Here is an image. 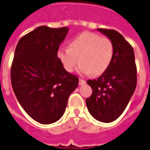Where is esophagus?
Here are the masks:
<instances>
[{
  "label": "esophagus",
  "mask_w": 150,
  "mask_h": 150,
  "mask_svg": "<svg viewBox=\"0 0 150 150\" xmlns=\"http://www.w3.org/2000/svg\"><path fill=\"white\" fill-rule=\"evenodd\" d=\"M85 83H86V82H85V80H83V79H79V85H83V84H84Z\"/></svg>",
  "instance_id": "34e87169"
}]
</instances>
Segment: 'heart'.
Wrapping results in <instances>:
<instances>
[{"instance_id": "1", "label": "heart", "mask_w": 150, "mask_h": 150, "mask_svg": "<svg viewBox=\"0 0 150 150\" xmlns=\"http://www.w3.org/2000/svg\"><path fill=\"white\" fill-rule=\"evenodd\" d=\"M114 47L108 38L93 33H83L70 42L69 48L57 51L58 60L64 69L72 72L79 62L78 71L81 75H100L109 68L112 62Z\"/></svg>"}]
</instances>
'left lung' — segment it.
<instances>
[{
    "label": "left lung",
    "instance_id": "1",
    "mask_svg": "<svg viewBox=\"0 0 150 150\" xmlns=\"http://www.w3.org/2000/svg\"><path fill=\"white\" fill-rule=\"evenodd\" d=\"M112 41L114 47L109 68L97 79L88 80L93 93L86 99L89 113L101 122L109 123L117 119L135 92L137 83L134 50L116 30L98 28Z\"/></svg>",
    "mask_w": 150,
    "mask_h": 150
}]
</instances>
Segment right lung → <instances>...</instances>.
I'll use <instances>...</instances> for the list:
<instances>
[{"label": "right lung", "instance_id": "right-lung-1", "mask_svg": "<svg viewBox=\"0 0 150 150\" xmlns=\"http://www.w3.org/2000/svg\"><path fill=\"white\" fill-rule=\"evenodd\" d=\"M69 28L38 27L20 38L11 67V84L19 104L41 124L63 116L79 78L67 72L58 60L59 46Z\"/></svg>", "mask_w": 150, "mask_h": 150}]
</instances>
